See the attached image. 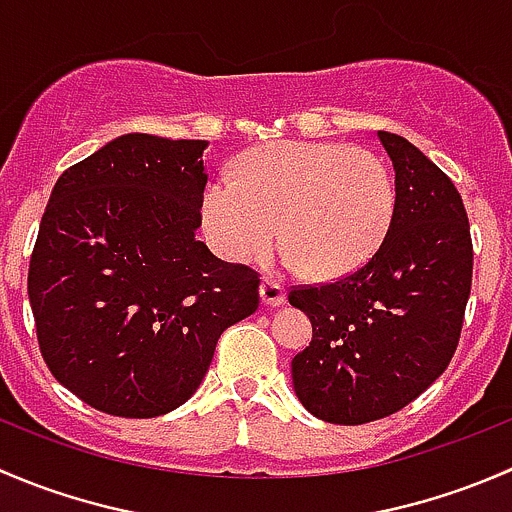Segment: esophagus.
Masks as SVG:
<instances>
[{"instance_id": "34e87169", "label": "esophagus", "mask_w": 512, "mask_h": 512, "mask_svg": "<svg viewBox=\"0 0 512 512\" xmlns=\"http://www.w3.org/2000/svg\"><path fill=\"white\" fill-rule=\"evenodd\" d=\"M260 294H262V302H265L267 307H277V304L285 302V287H282L277 280H272V277H265V280H262Z\"/></svg>"}]
</instances>
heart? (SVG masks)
<instances>
[{
    "label": "heart",
    "mask_w": 512,
    "mask_h": 512,
    "mask_svg": "<svg viewBox=\"0 0 512 512\" xmlns=\"http://www.w3.org/2000/svg\"><path fill=\"white\" fill-rule=\"evenodd\" d=\"M203 230L218 255L247 262L275 242L312 277H344L376 255L396 213L389 163L347 143L280 141L247 153L232 180L203 195Z\"/></svg>",
    "instance_id": "1"
}]
</instances>
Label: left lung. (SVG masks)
Wrapping results in <instances>:
<instances>
[{"label":"left lung","mask_w":512,"mask_h":512,"mask_svg":"<svg viewBox=\"0 0 512 512\" xmlns=\"http://www.w3.org/2000/svg\"><path fill=\"white\" fill-rule=\"evenodd\" d=\"M379 138L396 173L384 242L339 280L289 289L312 322V342L292 359L294 394L342 426L396 414L446 371L473 280L471 225L453 180L404 136Z\"/></svg>","instance_id":"8db88e82"}]
</instances>
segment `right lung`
Masks as SVG:
<instances>
[{"label": "right lung", "instance_id": "right-lung-1", "mask_svg": "<svg viewBox=\"0 0 512 512\" xmlns=\"http://www.w3.org/2000/svg\"><path fill=\"white\" fill-rule=\"evenodd\" d=\"M205 148L128 133L51 190L29 260L36 339L54 379L103 414L178 409L260 304L252 267L195 240Z\"/></svg>", "mask_w": 512, "mask_h": 512}]
</instances>
